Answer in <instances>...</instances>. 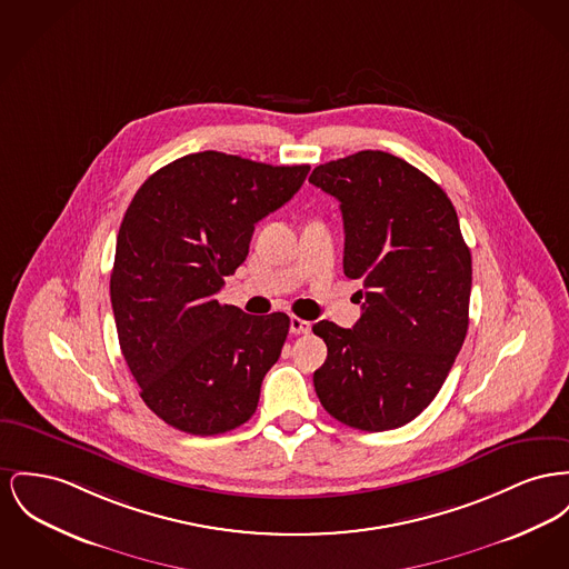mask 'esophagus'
<instances>
[{"label":"esophagus","instance_id":"34e87169","mask_svg":"<svg viewBox=\"0 0 569 569\" xmlns=\"http://www.w3.org/2000/svg\"><path fill=\"white\" fill-rule=\"evenodd\" d=\"M309 331H311V322H307V320H302V318H297V316L290 318V333L307 335Z\"/></svg>","mask_w":569,"mask_h":569}]
</instances>
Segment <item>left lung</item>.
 Segmentation results:
<instances>
[{"label":"left lung","instance_id":"1","mask_svg":"<svg viewBox=\"0 0 569 569\" xmlns=\"http://www.w3.org/2000/svg\"><path fill=\"white\" fill-rule=\"evenodd\" d=\"M309 182L339 201L343 272L361 279L352 329L320 320L329 355L313 387L337 421L385 432L430 406L468 331L472 264L447 193L410 163L361 150Z\"/></svg>","mask_w":569,"mask_h":569}]
</instances>
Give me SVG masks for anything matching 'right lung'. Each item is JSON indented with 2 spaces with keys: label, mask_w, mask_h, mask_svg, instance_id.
Segmentation results:
<instances>
[{
  "label": "right lung",
  "mask_w": 569,
  "mask_h": 569,
  "mask_svg": "<svg viewBox=\"0 0 569 569\" xmlns=\"http://www.w3.org/2000/svg\"><path fill=\"white\" fill-rule=\"evenodd\" d=\"M307 173L206 150L154 171L129 203L111 307L139 396L171 428L226 435L253 417L290 318L249 316L217 292L247 260L256 223L292 200Z\"/></svg>",
  "instance_id": "right-lung-1"
}]
</instances>
